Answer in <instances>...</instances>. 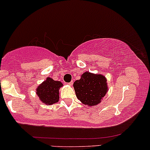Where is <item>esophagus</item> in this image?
Returning a JSON list of instances; mask_svg holds the SVG:
<instances>
[{
	"label": "esophagus",
	"mask_w": 150,
	"mask_h": 150,
	"mask_svg": "<svg viewBox=\"0 0 150 150\" xmlns=\"http://www.w3.org/2000/svg\"><path fill=\"white\" fill-rule=\"evenodd\" d=\"M73 81H71V82H70L69 83H68V85L72 86V85H73Z\"/></svg>",
	"instance_id": "esophagus-1"
}]
</instances>
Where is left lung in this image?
I'll use <instances>...</instances> for the list:
<instances>
[{"mask_svg": "<svg viewBox=\"0 0 150 150\" xmlns=\"http://www.w3.org/2000/svg\"><path fill=\"white\" fill-rule=\"evenodd\" d=\"M77 99L88 106H95L100 103L101 99L107 92V83L105 77L85 72L80 80L73 84Z\"/></svg>", "mask_w": 150, "mask_h": 150, "instance_id": "left-lung-1", "label": "left lung"}]
</instances>
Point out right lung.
Masks as SVG:
<instances>
[{"label": "right lung", "mask_w": 150, "mask_h": 150, "mask_svg": "<svg viewBox=\"0 0 150 150\" xmlns=\"http://www.w3.org/2000/svg\"><path fill=\"white\" fill-rule=\"evenodd\" d=\"M63 86L60 81H55L51 77L42 82L37 89V94L44 104L51 105L59 100V89Z\"/></svg>", "instance_id": "right-lung-1"}]
</instances>
